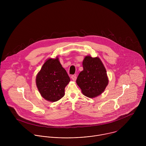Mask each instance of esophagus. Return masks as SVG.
<instances>
[{"label":"esophagus","mask_w":146,"mask_h":146,"mask_svg":"<svg viewBox=\"0 0 146 146\" xmlns=\"http://www.w3.org/2000/svg\"><path fill=\"white\" fill-rule=\"evenodd\" d=\"M76 76L75 75H72L71 76V79H72V80H74V81H75L76 80Z\"/></svg>","instance_id":"obj_1"}]
</instances>
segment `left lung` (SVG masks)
Listing matches in <instances>:
<instances>
[{
    "label": "left lung",
    "mask_w": 146,
    "mask_h": 146,
    "mask_svg": "<svg viewBox=\"0 0 146 146\" xmlns=\"http://www.w3.org/2000/svg\"><path fill=\"white\" fill-rule=\"evenodd\" d=\"M84 70L80 72L76 83L84 95L93 98L100 95L108 83L106 68L98 57L86 56L83 62Z\"/></svg>",
    "instance_id": "left-lung-1"
}]
</instances>
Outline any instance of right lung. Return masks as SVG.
<instances>
[{"label":"right lung","mask_w":146,"mask_h":146,"mask_svg":"<svg viewBox=\"0 0 146 146\" xmlns=\"http://www.w3.org/2000/svg\"><path fill=\"white\" fill-rule=\"evenodd\" d=\"M70 81V77L58 58H49L44 63L36 79L42 97L50 102H56L62 98L64 88Z\"/></svg>","instance_id":"right-lung-1"}]
</instances>
